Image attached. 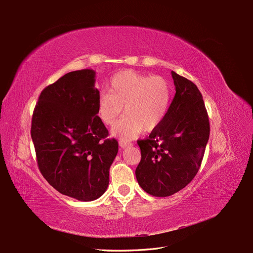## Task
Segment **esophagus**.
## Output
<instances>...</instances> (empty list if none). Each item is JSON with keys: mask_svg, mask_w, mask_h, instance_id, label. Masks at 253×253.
Instances as JSON below:
<instances>
[{"mask_svg": "<svg viewBox=\"0 0 253 253\" xmlns=\"http://www.w3.org/2000/svg\"><path fill=\"white\" fill-rule=\"evenodd\" d=\"M119 144H120V147H121V148H125V147H129V146L132 145V144H131V142H128V141L123 140V139H121V140L119 141Z\"/></svg>", "mask_w": 253, "mask_h": 253, "instance_id": "34e87169", "label": "esophagus"}]
</instances>
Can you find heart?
I'll use <instances>...</instances> for the list:
<instances>
[{
    "mask_svg": "<svg viewBox=\"0 0 253 253\" xmlns=\"http://www.w3.org/2000/svg\"><path fill=\"white\" fill-rule=\"evenodd\" d=\"M109 91L98 97V114L102 122L114 126L123 112L126 115L115 133L131 139L144 128L153 130L166 118L171 101V86L160 75H146L126 70L113 76Z\"/></svg>",
    "mask_w": 253,
    "mask_h": 253,
    "instance_id": "1",
    "label": "heart"
}]
</instances>
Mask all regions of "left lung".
I'll list each match as a JSON object with an SVG mask.
<instances>
[{
  "instance_id": "left-lung-1",
  "label": "left lung",
  "mask_w": 253,
  "mask_h": 253,
  "mask_svg": "<svg viewBox=\"0 0 253 253\" xmlns=\"http://www.w3.org/2000/svg\"><path fill=\"white\" fill-rule=\"evenodd\" d=\"M175 94L162 123L137 140L136 180L147 193L164 197L183 189L199 171L210 135L203 96L189 80L171 71Z\"/></svg>"
}]
</instances>
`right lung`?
Returning a JSON list of instances; mask_svg holds the SVG:
<instances>
[{
  "label": "right lung",
  "mask_w": 253,
  "mask_h": 253,
  "mask_svg": "<svg viewBox=\"0 0 253 253\" xmlns=\"http://www.w3.org/2000/svg\"><path fill=\"white\" fill-rule=\"evenodd\" d=\"M98 97L95 71H72L41 92L32 117L40 172L60 193L82 202L105 192L119 150L97 116Z\"/></svg>",
  "instance_id": "1"
}]
</instances>
